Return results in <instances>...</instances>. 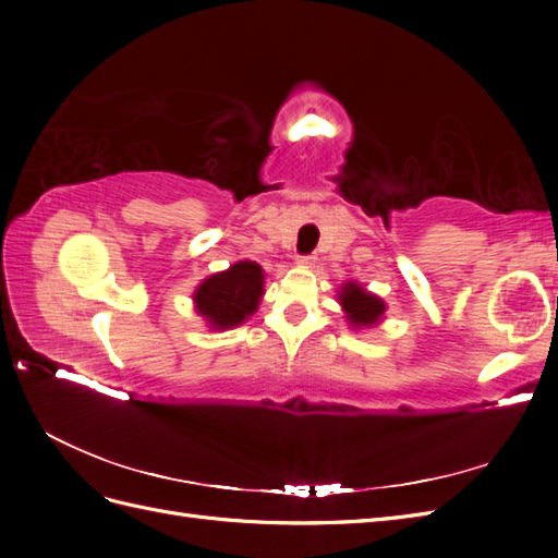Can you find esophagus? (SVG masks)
<instances>
[{"label":"esophagus","instance_id":"34e87169","mask_svg":"<svg viewBox=\"0 0 558 558\" xmlns=\"http://www.w3.org/2000/svg\"><path fill=\"white\" fill-rule=\"evenodd\" d=\"M295 263H298L300 267H314L316 258H314V256H298V258H295Z\"/></svg>","mask_w":558,"mask_h":558}]
</instances>
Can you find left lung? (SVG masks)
Wrapping results in <instances>:
<instances>
[{
    "mask_svg": "<svg viewBox=\"0 0 558 558\" xmlns=\"http://www.w3.org/2000/svg\"><path fill=\"white\" fill-rule=\"evenodd\" d=\"M337 302H340L347 324L353 330L375 328L386 314V302L379 295L369 293L359 281H344L337 291Z\"/></svg>",
    "mask_w": 558,
    "mask_h": 558,
    "instance_id": "left-lung-1",
    "label": "left lung"
}]
</instances>
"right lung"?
Returning a JSON list of instances; mask_svg holds the SVG:
<instances>
[{"mask_svg": "<svg viewBox=\"0 0 558 558\" xmlns=\"http://www.w3.org/2000/svg\"><path fill=\"white\" fill-rule=\"evenodd\" d=\"M263 295V267L253 260H238L223 272L202 279L193 293V305L211 330H230L256 314Z\"/></svg>", "mask_w": 558, "mask_h": 558, "instance_id": "1", "label": "right lung"}]
</instances>
